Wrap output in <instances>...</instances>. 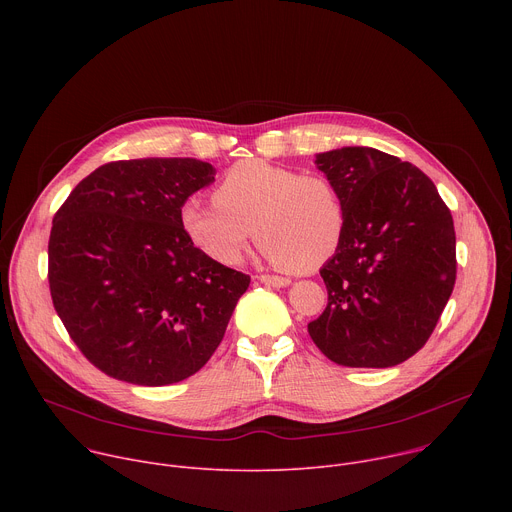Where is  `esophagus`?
<instances>
[{"label": "esophagus", "mask_w": 512, "mask_h": 512, "mask_svg": "<svg viewBox=\"0 0 512 512\" xmlns=\"http://www.w3.org/2000/svg\"><path fill=\"white\" fill-rule=\"evenodd\" d=\"M259 281L265 283V285H271V287H285L291 283L289 277H281V275H269V273H263L259 275Z\"/></svg>", "instance_id": "esophagus-1"}]
</instances>
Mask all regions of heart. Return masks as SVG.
<instances>
[{"instance_id":"1","label":"heart","mask_w":512,"mask_h":512,"mask_svg":"<svg viewBox=\"0 0 512 512\" xmlns=\"http://www.w3.org/2000/svg\"><path fill=\"white\" fill-rule=\"evenodd\" d=\"M214 202L190 198L180 223L188 239L212 261L237 265L253 227L269 261L291 271H312L338 249L346 212L336 186L320 174L245 160L225 172Z\"/></svg>"}]
</instances>
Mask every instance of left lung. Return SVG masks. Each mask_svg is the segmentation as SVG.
Returning <instances> with one entry per match:
<instances>
[{"label": "left lung", "instance_id": "obj_1", "mask_svg": "<svg viewBox=\"0 0 512 512\" xmlns=\"http://www.w3.org/2000/svg\"><path fill=\"white\" fill-rule=\"evenodd\" d=\"M346 225L320 269L328 306L308 324L314 344L352 369H387L431 336L456 283L452 212L413 164L373 148L316 156Z\"/></svg>", "mask_w": 512, "mask_h": 512}]
</instances>
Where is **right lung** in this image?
Listing matches in <instances>:
<instances>
[{
  "instance_id": "add662e5",
  "label": "right lung",
  "mask_w": 512,
  "mask_h": 512,
  "mask_svg": "<svg viewBox=\"0 0 512 512\" xmlns=\"http://www.w3.org/2000/svg\"><path fill=\"white\" fill-rule=\"evenodd\" d=\"M214 182L194 158L109 162L56 210L48 283L68 336L119 381L164 387L198 373L221 344L251 277L206 257L182 204Z\"/></svg>"
}]
</instances>
